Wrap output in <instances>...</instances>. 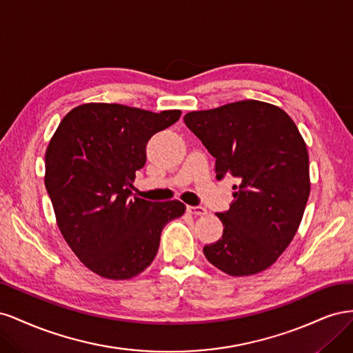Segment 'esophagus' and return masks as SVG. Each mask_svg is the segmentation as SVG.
<instances>
[{"label":"esophagus","mask_w":353,"mask_h":353,"mask_svg":"<svg viewBox=\"0 0 353 353\" xmlns=\"http://www.w3.org/2000/svg\"><path fill=\"white\" fill-rule=\"evenodd\" d=\"M187 212L191 213V215H196V216H201L206 213V209L201 208V206H187Z\"/></svg>","instance_id":"obj_1"}]
</instances>
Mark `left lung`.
<instances>
[{"instance_id":"1","label":"left lung","mask_w":353,"mask_h":353,"mask_svg":"<svg viewBox=\"0 0 353 353\" xmlns=\"http://www.w3.org/2000/svg\"><path fill=\"white\" fill-rule=\"evenodd\" d=\"M184 122L216 159V179L237 181L230 209L216 213L222 237L203 248L206 259L232 276L270 268L293 240L311 191L297 126L284 110L258 100L191 112Z\"/></svg>"}]
</instances>
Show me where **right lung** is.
<instances>
[{
    "label": "right lung",
    "mask_w": 353,
    "mask_h": 353,
    "mask_svg": "<svg viewBox=\"0 0 353 353\" xmlns=\"http://www.w3.org/2000/svg\"><path fill=\"white\" fill-rule=\"evenodd\" d=\"M179 116V110L88 103L63 117L51 138L46 188L57 225L79 261L104 279L143 272L166 223L184 215L185 205L178 200L148 201L131 193L148 140Z\"/></svg>",
    "instance_id": "add662e5"
}]
</instances>
